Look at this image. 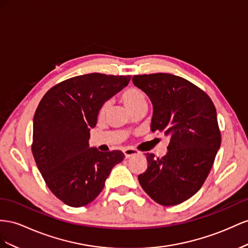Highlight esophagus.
Instances as JSON below:
<instances>
[{
    "instance_id": "esophagus-1",
    "label": "esophagus",
    "mask_w": 248,
    "mask_h": 248,
    "mask_svg": "<svg viewBox=\"0 0 248 248\" xmlns=\"http://www.w3.org/2000/svg\"><path fill=\"white\" fill-rule=\"evenodd\" d=\"M124 157L126 159H129V158L133 157V155H137L138 152L136 150H134V148H125V150H124Z\"/></svg>"
}]
</instances>
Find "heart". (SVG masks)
Wrapping results in <instances>:
<instances>
[{
  "label": "heart",
  "mask_w": 248,
  "mask_h": 248,
  "mask_svg": "<svg viewBox=\"0 0 248 248\" xmlns=\"http://www.w3.org/2000/svg\"><path fill=\"white\" fill-rule=\"evenodd\" d=\"M120 100H122L125 107L131 112L138 109L141 106H146V95L144 91L135 86L124 89L122 94H120ZM109 107L110 102H104L100 109H98V115L104 116L109 110Z\"/></svg>",
  "instance_id": "1"
}]
</instances>
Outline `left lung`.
Instances as JSON below:
<instances>
[{"label":"left lung","instance_id":"8db88e82","mask_svg":"<svg viewBox=\"0 0 248 248\" xmlns=\"http://www.w3.org/2000/svg\"><path fill=\"white\" fill-rule=\"evenodd\" d=\"M132 80L152 101L151 130L170 136L163 157L145 155L147 168L138 181L155 202L179 204L202 188L220 147L215 106L203 90L178 76L136 75Z\"/></svg>","mask_w":248,"mask_h":248}]
</instances>
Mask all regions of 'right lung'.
Masks as SVG:
<instances>
[{
    "mask_svg": "<svg viewBox=\"0 0 248 248\" xmlns=\"http://www.w3.org/2000/svg\"><path fill=\"white\" fill-rule=\"evenodd\" d=\"M131 76L87 74L55 85L33 120L32 154L46 186L67 206H86L101 193L124 155L89 147L98 109L129 84Z\"/></svg>",
    "mask_w": 248,
    "mask_h": 248,
    "instance_id": "right-lung-1",
    "label": "right lung"
}]
</instances>
